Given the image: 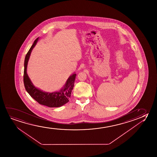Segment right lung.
Wrapping results in <instances>:
<instances>
[{"label":"right lung","mask_w":157,"mask_h":157,"mask_svg":"<svg viewBox=\"0 0 157 157\" xmlns=\"http://www.w3.org/2000/svg\"><path fill=\"white\" fill-rule=\"evenodd\" d=\"M37 37L33 44L25 57L24 63V83L26 91L38 103L49 107H59L69 101L74 87L76 74L74 73L67 80L66 84L59 91L54 93L44 92L36 88L30 81L27 73V67L31 52L36 44Z\"/></svg>","instance_id":"add662e5"}]
</instances>
